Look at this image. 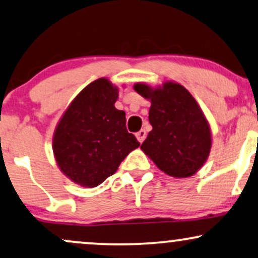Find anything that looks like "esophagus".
<instances>
[{"mask_svg":"<svg viewBox=\"0 0 258 258\" xmlns=\"http://www.w3.org/2000/svg\"><path fill=\"white\" fill-rule=\"evenodd\" d=\"M136 137H137V139L139 141V143H143V142H144L145 137H147V132H145V130H141V131L136 133Z\"/></svg>","mask_w":258,"mask_h":258,"instance_id":"esophagus-1","label":"esophagus"}]
</instances>
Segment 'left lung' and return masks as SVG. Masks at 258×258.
Here are the masks:
<instances>
[{"label": "left lung", "instance_id": "left-lung-1", "mask_svg": "<svg viewBox=\"0 0 258 258\" xmlns=\"http://www.w3.org/2000/svg\"><path fill=\"white\" fill-rule=\"evenodd\" d=\"M133 89L151 103L153 130L141 147L144 154L170 176L196 174L210 154L212 130L194 96L175 82L157 88L137 83Z\"/></svg>", "mask_w": 258, "mask_h": 258}]
</instances>
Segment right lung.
<instances>
[{
  "label": "right lung",
  "mask_w": 258,
  "mask_h": 258,
  "mask_svg": "<svg viewBox=\"0 0 258 258\" xmlns=\"http://www.w3.org/2000/svg\"><path fill=\"white\" fill-rule=\"evenodd\" d=\"M119 88L107 78L85 86L71 102L52 136L58 168L83 187H96L113 175L141 143L126 128V114L115 108Z\"/></svg>",
  "instance_id": "1"
}]
</instances>
